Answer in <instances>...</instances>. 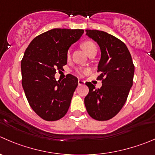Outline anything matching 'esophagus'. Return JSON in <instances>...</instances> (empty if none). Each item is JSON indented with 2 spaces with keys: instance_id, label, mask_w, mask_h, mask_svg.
<instances>
[{
  "instance_id": "34e87169",
  "label": "esophagus",
  "mask_w": 155,
  "mask_h": 155,
  "mask_svg": "<svg viewBox=\"0 0 155 155\" xmlns=\"http://www.w3.org/2000/svg\"><path fill=\"white\" fill-rule=\"evenodd\" d=\"M78 84H79V85H83V84H85V81L79 79V80H78Z\"/></svg>"
}]
</instances>
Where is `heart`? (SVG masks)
<instances>
[{"instance_id": "heart-1", "label": "heart", "mask_w": 155, "mask_h": 155, "mask_svg": "<svg viewBox=\"0 0 155 155\" xmlns=\"http://www.w3.org/2000/svg\"><path fill=\"white\" fill-rule=\"evenodd\" d=\"M82 47L83 48V49L85 51V52H86L88 54H89L91 52L94 51H97V47H96L95 44L91 41H84L82 44ZM70 51H68L67 52V58H70ZM87 72H88V70L85 68H82V67H79V68H77L76 70V74L79 76H83V75L85 74V73H86Z\"/></svg>"}]
</instances>
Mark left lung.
I'll list each match as a JSON object with an SVG mask.
<instances>
[{
  "label": "left lung",
  "instance_id": "8db88e82",
  "mask_svg": "<svg viewBox=\"0 0 155 155\" xmlns=\"http://www.w3.org/2000/svg\"><path fill=\"white\" fill-rule=\"evenodd\" d=\"M86 35L95 41L101 51L97 79L102 86L96 88L85 82L89 88L85 105L91 117L96 120L111 119L120 112L127 101L133 85L135 67L127 45L112 35L95 29H86Z\"/></svg>",
  "mask_w": 155,
  "mask_h": 155
}]
</instances>
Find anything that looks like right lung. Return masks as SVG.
<instances>
[{"label": "right lung", "mask_w": 155, "mask_h": 155, "mask_svg": "<svg viewBox=\"0 0 155 155\" xmlns=\"http://www.w3.org/2000/svg\"><path fill=\"white\" fill-rule=\"evenodd\" d=\"M83 32V29H51L35 38L24 53L22 88L31 109L45 120L61 119L70 107L78 79L67 74L57 81L54 75L67 64L69 48Z\"/></svg>", "instance_id": "right-lung-1"}]
</instances>
